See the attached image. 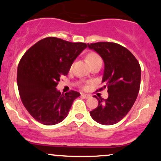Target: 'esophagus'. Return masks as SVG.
<instances>
[{
  "label": "esophagus",
  "mask_w": 161,
  "mask_h": 161,
  "mask_svg": "<svg viewBox=\"0 0 161 161\" xmlns=\"http://www.w3.org/2000/svg\"><path fill=\"white\" fill-rule=\"evenodd\" d=\"M82 97H84V98H88V97H90V95H88V94H82L81 95Z\"/></svg>",
  "instance_id": "esophagus-1"
}]
</instances>
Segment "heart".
<instances>
[{"mask_svg":"<svg viewBox=\"0 0 161 161\" xmlns=\"http://www.w3.org/2000/svg\"><path fill=\"white\" fill-rule=\"evenodd\" d=\"M86 58H87V60H88V63H89V64L91 66H93L94 64H96V63H97V62L102 61V60H101V57L95 52L88 53V54H87ZM70 69H72V66L70 67ZM82 88H86V86H82Z\"/></svg>","mask_w":161,"mask_h":161,"instance_id":"1","label":"heart"}]
</instances>
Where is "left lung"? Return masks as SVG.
I'll use <instances>...</instances> for the list:
<instances>
[{"mask_svg":"<svg viewBox=\"0 0 161 161\" xmlns=\"http://www.w3.org/2000/svg\"><path fill=\"white\" fill-rule=\"evenodd\" d=\"M102 57L104 72L99 88H108V99L97 98L98 106L90 111L94 120L103 125H113L120 121L133 106L139 92L141 66L128 49L114 42L88 44Z\"/></svg>","mask_w":161,"mask_h":161,"instance_id":"left-lung-1","label":"left lung"}]
</instances>
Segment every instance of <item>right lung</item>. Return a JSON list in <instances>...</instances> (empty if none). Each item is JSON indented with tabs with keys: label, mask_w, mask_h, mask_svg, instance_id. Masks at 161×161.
<instances>
[{
	"label": "right lung",
	"mask_w": 161,
	"mask_h": 161,
	"mask_svg": "<svg viewBox=\"0 0 161 161\" xmlns=\"http://www.w3.org/2000/svg\"><path fill=\"white\" fill-rule=\"evenodd\" d=\"M86 47L87 44L82 42L47 37L24 53L17 68L18 89L24 107L40 123L51 125L60 123L80 95L73 90L61 94L56 87Z\"/></svg>",
	"instance_id": "obj_1"
}]
</instances>
